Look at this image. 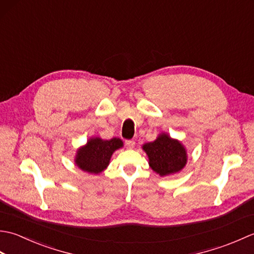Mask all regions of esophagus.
Masks as SVG:
<instances>
[{"label": "esophagus", "mask_w": 254, "mask_h": 254, "mask_svg": "<svg viewBox=\"0 0 254 254\" xmlns=\"http://www.w3.org/2000/svg\"><path fill=\"white\" fill-rule=\"evenodd\" d=\"M126 145H127V148H133L134 145H135V142H134L133 139H127Z\"/></svg>", "instance_id": "34e87169"}]
</instances>
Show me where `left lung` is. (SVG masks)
Returning <instances> with one entry per match:
<instances>
[{
  "label": "left lung",
  "instance_id": "1",
  "mask_svg": "<svg viewBox=\"0 0 254 254\" xmlns=\"http://www.w3.org/2000/svg\"><path fill=\"white\" fill-rule=\"evenodd\" d=\"M143 149L148 156L150 168L163 177L176 174L187 164L185 147L165 133L154 142L145 144Z\"/></svg>",
  "mask_w": 254,
  "mask_h": 254
}]
</instances>
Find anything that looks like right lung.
<instances>
[{
	"label": "right lung",
	"mask_w": 254,
	"mask_h": 254,
	"mask_svg": "<svg viewBox=\"0 0 254 254\" xmlns=\"http://www.w3.org/2000/svg\"><path fill=\"white\" fill-rule=\"evenodd\" d=\"M122 146V141L117 137L109 141L99 137L90 138L84 147L78 149L75 163L82 170L97 175L107 168L113 152Z\"/></svg>",
	"instance_id": "1"
}]
</instances>
